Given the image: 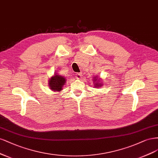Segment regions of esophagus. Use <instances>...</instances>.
Segmentation results:
<instances>
[{
	"label": "esophagus",
	"instance_id": "obj_1",
	"mask_svg": "<svg viewBox=\"0 0 158 158\" xmlns=\"http://www.w3.org/2000/svg\"><path fill=\"white\" fill-rule=\"evenodd\" d=\"M76 78H77V79H80L82 78V73H76Z\"/></svg>",
	"mask_w": 158,
	"mask_h": 158
}]
</instances>
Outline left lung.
I'll return each instance as SVG.
<instances>
[{
  "mask_svg": "<svg viewBox=\"0 0 158 158\" xmlns=\"http://www.w3.org/2000/svg\"><path fill=\"white\" fill-rule=\"evenodd\" d=\"M96 80H97V79H96V78H94V80L93 81H94V82H95V86H96V87H99V86H102V84H99V83H97V82H98V81H96ZM96 81L97 82H96L95 81Z\"/></svg>",
  "mask_w": 158,
  "mask_h": 158,
  "instance_id": "1",
  "label": "left lung"
}]
</instances>
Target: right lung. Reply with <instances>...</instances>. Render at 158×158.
<instances>
[{"label": "right lung", "mask_w": 158, "mask_h": 158, "mask_svg": "<svg viewBox=\"0 0 158 158\" xmlns=\"http://www.w3.org/2000/svg\"><path fill=\"white\" fill-rule=\"evenodd\" d=\"M65 83V79L63 76L55 75L49 80V86L53 91H60Z\"/></svg>", "instance_id": "obj_1"}]
</instances>
